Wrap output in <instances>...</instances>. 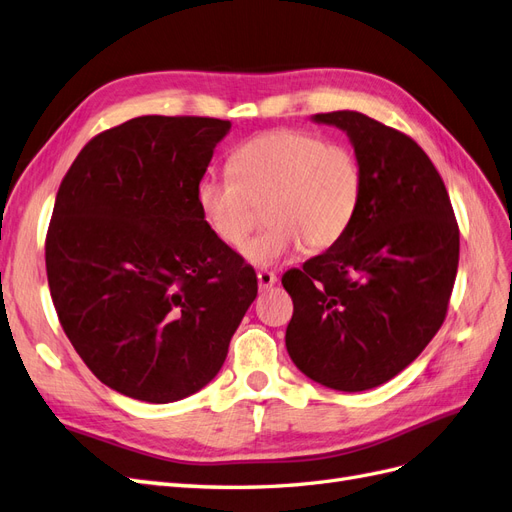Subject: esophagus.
I'll list each match as a JSON object with an SVG mask.
<instances>
[{
    "instance_id": "1",
    "label": "esophagus",
    "mask_w": 512,
    "mask_h": 512,
    "mask_svg": "<svg viewBox=\"0 0 512 512\" xmlns=\"http://www.w3.org/2000/svg\"><path fill=\"white\" fill-rule=\"evenodd\" d=\"M257 283H259L261 291H266L276 283V274L270 272V270H259L257 272Z\"/></svg>"
}]
</instances>
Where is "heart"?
Wrapping results in <instances>:
<instances>
[{"label":"heart","instance_id":"b5f03b06","mask_svg":"<svg viewBox=\"0 0 512 512\" xmlns=\"http://www.w3.org/2000/svg\"><path fill=\"white\" fill-rule=\"evenodd\" d=\"M358 156L306 130H270L231 154L229 173H203L195 199L216 240L242 248L266 206V231L242 255L272 266L300 251H326L352 227L362 201Z\"/></svg>","mask_w":512,"mask_h":512}]
</instances>
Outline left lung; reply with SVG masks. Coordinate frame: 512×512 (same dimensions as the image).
Wrapping results in <instances>:
<instances>
[{
  "label": "left lung",
  "instance_id": "left-lung-1",
  "mask_svg": "<svg viewBox=\"0 0 512 512\" xmlns=\"http://www.w3.org/2000/svg\"><path fill=\"white\" fill-rule=\"evenodd\" d=\"M362 167V201L345 236L283 274L294 300L289 358L343 392L382 386L429 345L459 266V227L440 173L420 145L358 111L317 113Z\"/></svg>",
  "mask_w": 512,
  "mask_h": 512
}]
</instances>
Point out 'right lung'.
Masks as SVG:
<instances>
[{"mask_svg": "<svg viewBox=\"0 0 512 512\" xmlns=\"http://www.w3.org/2000/svg\"><path fill=\"white\" fill-rule=\"evenodd\" d=\"M231 122L143 115L96 135L55 197L45 244L60 324L102 384L148 403L208 386L257 296L203 223L195 188Z\"/></svg>", "mask_w": 512, "mask_h": 512, "instance_id": "obj_1", "label": "right lung"}]
</instances>
